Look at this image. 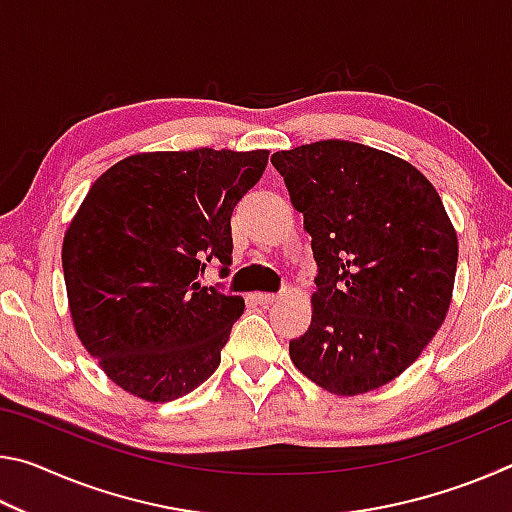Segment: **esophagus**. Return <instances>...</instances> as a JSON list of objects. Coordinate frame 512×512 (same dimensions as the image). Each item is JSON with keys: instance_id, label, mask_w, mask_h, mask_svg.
<instances>
[{"instance_id": "esophagus-1", "label": "esophagus", "mask_w": 512, "mask_h": 512, "mask_svg": "<svg viewBox=\"0 0 512 512\" xmlns=\"http://www.w3.org/2000/svg\"><path fill=\"white\" fill-rule=\"evenodd\" d=\"M253 298H255L257 305L268 307V305H273V302L280 300V293H255Z\"/></svg>"}]
</instances>
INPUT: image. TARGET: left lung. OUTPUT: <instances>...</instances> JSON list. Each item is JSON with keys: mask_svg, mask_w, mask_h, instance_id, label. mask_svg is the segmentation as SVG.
I'll use <instances>...</instances> for the list:
<instances>
[{"mask_svg": "<svg viewBox=\"0 0 512 512\" xmlns=\"http://www.w3.org/2000/svg\"><path fill=\"white\" fill-rule=\"evenodd\" d=\"M305 216L318 266L314 314L291 361L334 395H361L411 366L452 302L456 230L433 185L406 160L323 140L273 153Z\"/></svg>", "mask_w": 512, "mask_h": 512, "instance_id": "8db88e82", "label": "left lung"}]
</instances>
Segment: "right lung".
Masks as SVG:
<instances>
[{"label":"right lung","instance_id":"add662e5","mask_svg":"<svg viewBox=\"0 0 512 512\" xmlns=\"http://www.w3.org/2000/svg\"><path fill=\"white\" fill-rule=\"evenodd\" d=\"M268 151H155L110 167L63 241L69 314L103 372L146 402L192 393L219 368L244 298L203 287L228 273L230 216Z\"/></svg>","mask_w":512,"mask_h":512}]
</instances>
